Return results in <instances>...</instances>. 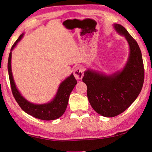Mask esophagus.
Instances as JSON below:
<instances>
[{"label": "esophagus", "mask_w": 152, "mask_h": 152, "mask_svg": "<svg viewBox=\"0 0 152 152\" xmlns=\"http://www.w3.org/2000/svg\"><path fill=\"white\" fill-rule=\"evenodd\" d=\"M74 75L76 79H82L83 77V71L80 66H76L74 69Z\"/></svg>", "instance_id": "1"}]
</instances>
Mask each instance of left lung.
<instances>
[{
  "instance_id": "8db88e82",
  "label": "left lung",
  "mask_w": 152,
  "mask_h": 152,
  "mask_svg": "<svg viewBox=\"0 0 152 152\" xmlns=\"http://www.w3.org/2000/svg\"><path fill=\"white\" fill-rule=\"evenodd\" d=\"M113 27L129 46L124 68L110 75L88 69L82 78L92 109L106 117L117 116L129 107L140 94L144 81L142 55L137 42L122 25L115 23Z\"/></svg>"
}]
</instances>
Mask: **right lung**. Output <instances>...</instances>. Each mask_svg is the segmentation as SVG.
<instances>
[{"label": "right lung", "instance_id": "right-lung-1", "mask_svg": "<svg viewBox=\"0 0 152 152\" xmlns=\"http://www.w3.org/2000/svg\"><path fill=\"white\" fill-rule=\"evenodd\" d=\"M23 35L24 33H22L12 46L9 56L8 72L12 94L20 107L27 114L37 119L45 121L57 119L66 111L70 94L77 84V81L74 78L73 74H72L60 84L55 97L47 103L34 104L25 99L17 88L11 70L12 51L17 45L18 42L22 39Z\"/></svg>", "mask_w": 152, "mask_h": 152}]
</instances>
